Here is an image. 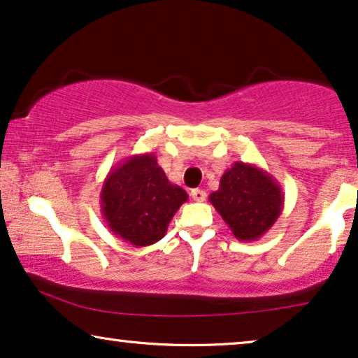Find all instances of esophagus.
<instances>
[{
    "label": "esophagus",
    "mask_w": 358,
    "mask_h": 358,
    "mask_svg": "<svg viewBox=\"0 0 358 358\" xmlns=\"http://www.w3.org/2000/svg\"><path fill=\"white\" fill-rule=\"evenodd\" d=\"M206 196H208V194H206L204 189L196 188V189L191 191V198H193L194 201H198V203H203V201L206 199Z\"/></svg>",
    "instance_id": "obj_1"
}]
</instances>
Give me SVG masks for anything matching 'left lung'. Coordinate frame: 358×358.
Listing matches in <instances>:
<instances>
[{
    "label": "left lung",
    "instance_id": "obj_1",
    "mask_svg": "<svg viewBox=\"0 0 358 358\" xmlns=\"http://www.w3.org/2000/svg\"><path fill=\"white\" fill-rule=\"evenodd\" d=\"M209 201L236 240L255 241L279 219L284 193L273 175L238 160L225 170Z\"/></svg>",
    "mask_w": 358,
    "mask_h": 358
}]
</instances>
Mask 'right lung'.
I'll use <instances>...</instances> for the list:
<instances>
[{
	"instance_id": "obj_1",
	"label": "right lung",
	"mask_w": 358,
	"mask_h": 358,
	"mask_svg": "<svg viewBox=\"0 0 358 358\" xmlns=\"http://www.w3.org/2000/svg\"><path fill=\"white\" fill-rule=\"evenodd\" d=\"M188 194L170 183L152 152L127 157L103 180L100 209L108 229L134 246L157 243Z\"/></svg>"
}]
</instances>
